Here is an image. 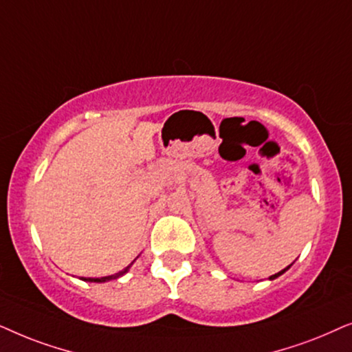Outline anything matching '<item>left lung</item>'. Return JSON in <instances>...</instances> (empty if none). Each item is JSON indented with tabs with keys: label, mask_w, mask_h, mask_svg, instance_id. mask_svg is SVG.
Segmentation results:
<instances>
[{
	"label": "left lung",
	"mask_w": 352,
	"mask_h": 352,
	"mask_svg": "<svg viewBox=\"0 0 352 352\" xmlns=\"http://www.w3.org/2000/svg\"><path fill=\"white\" fill-rule=\"evenodd\" d=\"M289 265H292V264H289ZM289 265H288V267H289ZM288 267H287V269H283V270H280V272H278V274H275V275H272V277H270V280H274V278H277V277H278V275H282V274H283V272H285V270H288Z\"/></svg>",
	"instance_id": "1"
}]
</instances>
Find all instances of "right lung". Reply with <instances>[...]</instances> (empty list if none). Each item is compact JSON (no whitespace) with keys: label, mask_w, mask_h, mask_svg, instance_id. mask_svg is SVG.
Wrapping results in <instances>:
<instances>
[{"label":"right lung","mask_w":352,"mask_h":352,"mask_svg":"<svg viewBox=\"0 0 352 352\" xmlns=\"http://www.w3.org/2000/svg\"><path fill=\"white\" fill-rule=\"evenodd\" d=\"M129 267H130V265H129ZM129 267H127V269H124L122 272H119V274H116V275H109V277H101V278H82V280H85V282H96V283L107 282V280H116V278H119L120 275H124L125 272L129 270Z\"/></svg>","instance_id":"obj_1"}]
</instances>
